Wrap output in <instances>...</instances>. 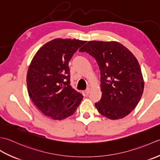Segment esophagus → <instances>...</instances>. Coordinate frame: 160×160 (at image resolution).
Wrapping results in <instances>:
<instances>
[{
	"instance_id": "34e87169",
	"label": "esophagus",
	"mask_w": 160,
	"mask_h": 160,
	"mask_svg": "<svg viewBox=\"0 0 160 160\" xmlns=\"http://www.w3.org/2000/svg\"><path fill=\"white\" fill-rule=\"evenodd\" d=\"M85 92H86V94H89L90 92V88H88L85 90Z\"/></svg>"
}]
</instances>
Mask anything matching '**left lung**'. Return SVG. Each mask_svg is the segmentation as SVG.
<instances>
[{
	"instance_id": "1",
	"label": "left lung",
	"mask_w": 160,
	"mask_h": 160,
	"mask_svg": "<svg viewBox=\"0 0 160 160\" xmlns=\"http://www.w3.org/2000/svg\"><path fill=\"white\" fill-rule=\"evenodd\" d=\"M79 52L91 55L99 67L102 95L94 104L99 112L110 119L128 115L138 104L144 88L135 57L116 41H88Z\"/></svg>"
}]
</instances>
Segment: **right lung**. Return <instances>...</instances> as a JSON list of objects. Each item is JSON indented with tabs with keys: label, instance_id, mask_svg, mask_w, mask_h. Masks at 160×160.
<instances>
[{
	"label": "right lung",
	"instance_id": "add662e5",
	"mask_svg": "<svg viewBox=\"0 0 160 160\" xmlns=\"http://www.w3.org/2000/svg\"><path fill=\"white\" fill-rule=\"evenodd\" d=\"M86 41L57 38L43 45L32 58L27 73L32 102L45 115L61 120L75 112L83 95L70 86L68 63Z\"/></svg>",
	"mask_w": 160,
	"mask_h": 160
}]
</instances>
